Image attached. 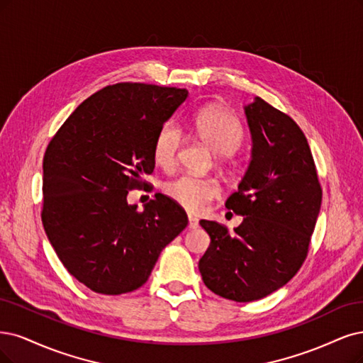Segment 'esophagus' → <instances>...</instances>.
Returning <instances> with one entry per match:
<instances>
[{
	"mask_svg": "<svg viewBox=\"0 0 363 363\" xmlns=\"http://www.w3.org/2000/svg\"><path fill=\"white\" fill-rule=\"evenodd\" d=\"M187 220H189V223H187V227H189V230H196V228L199 227V223H198V219H196V218L189 216V218H187Z\"/></svg>",
	"mask_w": 363,
	"mask_h": 363,
	"instance_id": "obj_1",
	"label": "esophagus"
}]
</instances>
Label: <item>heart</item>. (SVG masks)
<instances>
[{"label":"heart","mask_w":363,"mask_h":363,"mask_svg":"<svg viewBox=\"0 0 363 363\" xmlns=\"http://www.w3.org/2000/svg\"><path fill=\"white\" fill-rule=\"evenodd\" d=\"M196 132L216 155L227 156L235 152L243 141V128L231 112L220 108H206L195 118ZM183 145V130L176 121H167L159 128L153 143L156 164L171 169L176 167ZM167 195L187 211L199 213L219 195L220 187L215 179L182 176L165 184Z\"/></svg>","instance_id":"heart-1"}]
</instances>
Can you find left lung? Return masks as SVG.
<instances>
[{"label":"left lung","mask_w":363,"mask_h":363,"mask_svg":"<svg viewBox=\"0 0 363 363\" xmlns=\"http://www.w3.org/2000/svg\"><path fill=\"white\" fill-rule=\"evenodd\" d=\"M252 159L225 207L243 222L233 233L199 220L210 246L199 259L208 290L234 302L277 291L302 267L323 191L309 144L296 121L261 97L245 106Z\"/></svg>","instance_id":"1"}]
</instances>
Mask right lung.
<instances>
[{
  "instance_id": "obj_1",
  "label": "right lung",
  "mask_w": 363,
  "mask_h": 363,
  "mask_svg": "<svg viewBox=\"0 0 363 363\" xmlns=\"http://www.w3.org/2000/svg\"><path fill=\"white\" fill-rule=\"evenodd\" d=\"M187 90L153 84L108 85L74 109L43 157L42 222L62 266L86 289L123 294L147 282L186 211L156 194L143 211L128 204L155 169L159 128Z\"/></svg>"
}]
</instances>
